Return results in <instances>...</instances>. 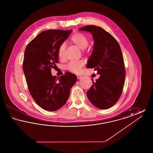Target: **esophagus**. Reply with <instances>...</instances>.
Segmentation results:
<instances>
[{
	"label": "esophagus",
	"instance_id": "1",
	"mask_svg": "<svg viewBox=\"0 0 153 153\" xmlns=\"http://www.w3.org/2000/svg\"><path fill=\"white\" fill-rule=\"evenodd\" d=\"M77 79H80L82 77L80 75H77Z\"/></svg>",
	"mask_w": 153,
	"mask_h": 153
}]
</instances>
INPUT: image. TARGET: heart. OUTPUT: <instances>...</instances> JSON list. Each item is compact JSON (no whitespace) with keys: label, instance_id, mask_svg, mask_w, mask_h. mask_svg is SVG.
<instances>
[{"label":"heart","instance_id":"1","mask_svg":"<svg viewBox=\"0 0 153 153\" xmlns=\"http://www.w3.org/2000/svg\"><path fill=\"white\" fill-rule=\"evenodd\" d=\"M71 41L72 44L75 45L77 48L81 50H84L89 43V39L85 35L76 33L73 34L71 38ZM65 49V44L62 43L59 46L58 50V56L59 58L63 59L64 57V53ZM82 62L81 61H72L69 63L66 66V69L73 73H79L81 68L82 66Z\"/></svg>","mask_w":153,"mask_h":153}]
</instances>
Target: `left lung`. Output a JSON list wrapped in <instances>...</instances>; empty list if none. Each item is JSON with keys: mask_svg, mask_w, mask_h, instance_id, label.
Listing matches in <instances>:
<instances>
[{"mask_svg": "<svg viewBox=\"0 0 153 153\" xmlns=\"http://www.w3.org/2000/svg\"><path fill=\"white\" fill-rule=\"evenodd\" d=\"M92 34L93 51L87 67L97 70L100 77L87 93L90 102L99 109H108L119 100L126 77L123 57L117 40L99 26H86L79 29Z\"/></svg>", "mask_w": 153, "mask_h": 153, "instance_id": "obj_1", "label": "left lung"}]
</instances>
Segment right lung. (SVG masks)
Segmentation results:
<instances>
[{
    "label": "right lung",
    "instance_id": "right-lung-1",
    "mask_svg": "<svg viewBox=\"0 0 153 153\" xmlns=\"http://www.w3.org/2000/svg\"><path fill=\"white\" fill-rule=\"evenodd\" d=\"M72 32L48 30L39 33L26 48L23 71L30 93L42 108L54 111L65 105L77 81L74 74L66 72L57 79L51 68L58 62V50Z\"/></svg>",
    "mask_w": 153,
    "mask_h": 153
}]
</instances>
